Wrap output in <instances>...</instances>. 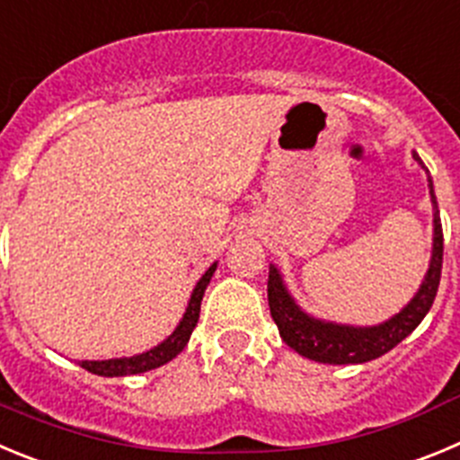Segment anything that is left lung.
Returning <instances> with one entry per match:
<instances>
[{
	"mask_svg": "<svg viewBox=\"0 0 460 460\" xmlns=\"http://www.w3.org/2000/svg\"><path fill=\"white\" fill-rule=\"evenodd\" d=\"M412 158L424 167L417 153H412ZM429 192H431L433 201L431 263H429V270H426L424 281H421L415 297L399 314H394L390 321L371 325V328H355V325H339V323L309 316V314L297 307L288 288L284 287L279 270L270 266V272H268V305H270L272 321L277 323L281 339L287 341V346H291L296 353H300L302 358L314 359V362L362 364L390 353L396 343L403 341L424 321L433 300H436L442 272V225L431 179H429Z\"/></svg>",
	"mask_w": 460,
	"mask_h": 460,
	"instance_id": "left-lung-1",
	"label": "left lung"
}]
</instances>
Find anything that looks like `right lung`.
Listing matches in <instances>:
<instances>
[{
	"mask_svg": "<svg viewBox=\"0 0 460 460\" xmlns=\"http://www.w3.org/2000/svg\"><path fill=\"white\" fill-rule=\"evenodd\" d=\"M215 268H217V263H213V266L204 272V277L197 281V287H194L192 296H190L188 309H185L183 318H181L179 328L173 330L163 343H158L155 349L146 350V353L132 355V358L84 359V362H80L82 369L91 371V374H96V376H105V378H114V376H132V374H144V371L158 369V367L167 364L169 359L176 358V355L188 346L190 334H192L194 325H197V321H199L201 297H204L206 287L210 284V277H213Z\"/></svg>",
	"mask_w": 460,
	"mask_h": 460,
	"instance_id": "right-lung-1",
	"label": "right lung"
}]
</instances>
